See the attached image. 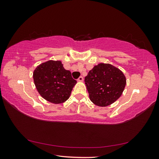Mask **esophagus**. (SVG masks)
Masks as SVG:
<instances>
[{
	"label": "esophagus",
	"mask_w": 159,
	"mask_h": 159,
	"mask_svg": "<svg viewBox=\"0 0 159 159\" xmlns=\"http://www.w3.org/2000/svg\"><path fill=\"white\" fill-rule=\"evenodd\" d=\"M78 81L79 82H83V76H80L79 79H78Z\"/></svg>",
	"instance_id": "1"
}]
</instances>
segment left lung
<instances>
[{"mask_svg": "<svg viewBox=\"0 0 159 159\" xmlns=\"http://www.w3.org/2000/svg\"><path fill=\"white\" fill-rule=\"evenodd\" d=\"M90 101L99 107H107L121 96L126 78L117 67L100 63L93 67L85 77Z\"/></svg>", "mask_w": 159, "mask_h": 159, "instance_id": "1", "label": "left lung"}]
</instances>
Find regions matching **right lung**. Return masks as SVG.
<instances>
[{"label":"right lung","instance_id":"1","mask_svg":"<svg viewBox=\"0 0 159 159\" xmlns=\"http://www.w3.org/2000/svg\"><path fill=\"white\" fill-rule=\"evenodd\" d=\"M33 78L39 93L53 104L66 101L77 83L72 78L71 71L64 69L60 60H49L41 64L34 71Z\"/></svg>","mask_w":159,"mask_h":159}]
</instances>
